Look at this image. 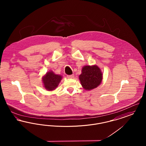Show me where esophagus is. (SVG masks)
<instances>
[{
    "label": "esophagus",
    "mask_w": 146,
    "mask_h": 146,
    "mask_svg": "<svg viewBox=\"0 0 146 146\" xmlns=\"http://www.w3.org/2000/svg\"><path fill=\"white\" fill-rule=\"evenodd\" d=\"M67 78H70V79H72V78H73L74 77V75L73 74H72V75H67Z\"/></svg>",
    "instance_id": "obj_1"
}]
</instances>
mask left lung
<instances>
[{"instance_id":"8db88e82","label":"left lung","mask_w":146,"mask_h":146,"mask_svg":"<svg viewBox=\"0 0 146 146\" xmlns=\"http://www.w3.org/2000/svg\"><path fill=\"white\" fill-rule=\"evenodd\" d=\"M102 73L96 66H85L82 70L79 76L80 83L86 90H90L97 88L102 80Z\"/></svg>"}]
</instances>
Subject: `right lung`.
<instances>
[{"label":"right lung","mask_w":146,"mask_h":146,"mask_svg":"<svg viewBox=\"0 0 146 146\" xmlns=\"http://www.w3.org/2000/svg\"><path fill=\"white\" fill-rule=\"evenodd\" d=\"M62 78L61 76L56 74L52 71H49L42 78L44 87L48 91L54 90L60 83Z\"/></svg>","instance_id":"right-lung-1"}]
</instances>
